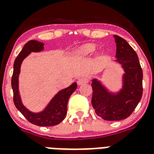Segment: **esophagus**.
Here are the masks:
<instances>
[{
  "label": "esophagus",
  "mask_w": 154,
  "mask_h": 154,
  "mask_svg": "<svg viewBox=\"0 0 154 154\" xmlns=\"http://www.w3.org/2000/svg\"><path fill=\"white\" fill-rule=\"evenodd\" d=\"M89 79L87 78V77H81V78H79V80H78V82H78V84L79 85H83V84H86V83H88V82H89Z\"/></svg>",
  "instance_id": "34e87169"
}]
</instances>
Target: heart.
Masks as SVG:
<instances>
[{
  "mask_svg": "<svg viewBox=\"0 0 154 154\" xmlns=\"http://www.w3.org/2000/svg\"><path fill=\"white\" fill-rule=\"evenodd\" d=\"M96 46L93 44H85L79 47L75 51V55L79 58L89 56L95 51Z\"/></svg>",
  "mask_w": 154,
  "mask_h": 154,
  "instance_id": "obj_1",
  "label": "heart"
}]
</instances>
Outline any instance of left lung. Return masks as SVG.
I'll return each instance as SVG.
<instances>
[{
	"instance_id": "8db88e82",
	"label": "left lung",
	"mask_w": 154,
	"mask_h": 154,
	"mask_svg": "<svg viewBox=\"0 0 154 154\" xmlns=\"http://www.w3.org/2000/svg\"><path fill=\"white\" fill-rule=\"evenodd\" d=\"M116 43V62L125 74L123 89L117 93L107 90L97 79H92V105L97 116L105 120H122L130 116L143 95V70L138 56L123 38L114 35Z\"/></svg>"
}]
</instances>
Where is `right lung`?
Returning <instances> with one entry per match:
<instances>
[{
  "mask_svg": "<svg viewBox=\"0 0 154 154\" xmlns=\"http://www.w3.org/2000/svg\"><path fill=\"white\" fill-rule=\"evenodd\" d=\"M44 44L35 40H31L24 45L14 63V71L11 78L13 89V100L16 108L22 113L24 117L32 124L39 126H51L58 125L65 119L67 113V104L70 96L77 88L74 82L66 89L58 92L42 112L35 113L27 109L22 104L18 91V76L22 61L31 51L38 52L44 49Z\"/></svg>",
  "mask_w": 154,
  "mask_h": 154,
  "instance_id": "add662e5",
  "label": "right lung"
}]
</instances>
